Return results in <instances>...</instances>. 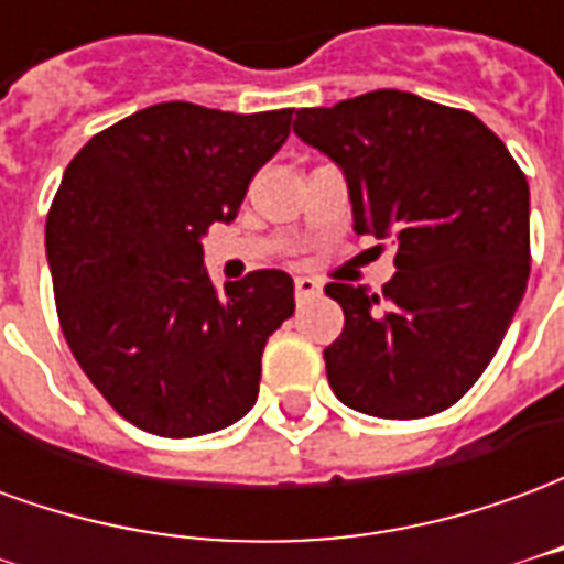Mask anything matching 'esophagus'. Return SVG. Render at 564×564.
<instances>
[{
  "label": "esophagus",
  "instance_id": "obj_1",
  "mask_svg": "<svg viewBox=\"0 0 564 564\" xmlns=\"http://www.w3.org/2000/svg\"><path fill=\"white\" fill-rule=\"evenodd\" d=\"M319 293V283L314 278H295V302H305Z\"/></svg>",
  "mask_w": 564,
  "mask_h": 564
}]
</instances>
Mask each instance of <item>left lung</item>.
Listing matches in <instances>:
<instances>
[{
  "label": "left lung",
  "mask_w": 564,
  "mask_h": 564,
  "mask_svg": "<svg viewBox=\"0 0 564 564\" xmlns=\"http://www.w3.org/2000/svg\"><path fill=\"white\" fill-rule=\"evenodd\" d=\"M293 129L344 169L356 232L399 245L383 293L326 286L344 311L323 350L332 392L383 420L447 411L492 362L525 293V174L471 111L414 93L302 108Z\"/></svg>",
  "instance_id": "8db88e82"
}]
</instances>
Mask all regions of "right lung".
I'll return each instance as SVG.
<instances>
[{
	"label": "right lung",
	"instance_id": "add662e5",
	"mask_svg": "<svg viewBox=\"0 0 564 564\" xmlns=\"http://www.w3.org/2000/svg\"><path fill=\"white\" fill-rule=\"evenodd\" d=\"M290 123L293 108L150 105L96 132L63 174L47 210L59 329L105 402L150 435H208L257 402L293 278L259 269L220 293L202 235L238 214Z\"/></svg>",
	"mask_w": 564,
	"mask_h": 564
}]
</instances>
